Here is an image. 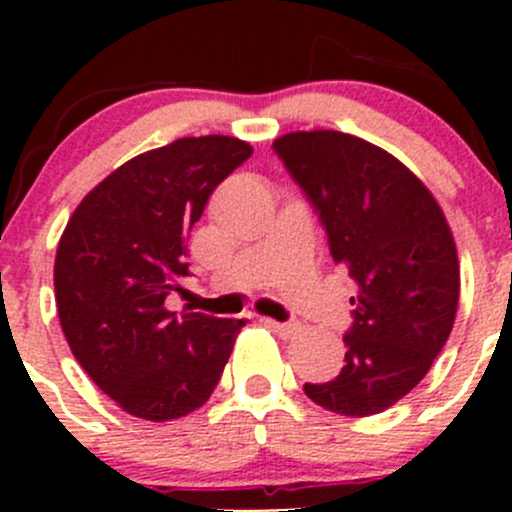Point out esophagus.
I'll list each match as a JSON object with an SVG mask.
<instances>
[{
    "instance_id": "34e87169",
    "label": "esophagus",
    "mask_w": 512,
    "mask_h": 512,
    "mask_svg": "<svg viewBox=\"0 0 512 512\" xmlns=\"http://www.w3.org/2000/svg\"><path fill=\"white\" fill-rule=\"evenodd\" d=\"M262 322H265L272 332H277L280 337H285V339L294 337V334L299 332V324H292V322H275V319H262Z\"/></svg>"
}]
</instances>
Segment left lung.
<instances>
[{"label":"left lung","instance_id":"obj_1","mask_svg":"<svg viewBox=\"0 0 512 512\" xmlns=\"http://www.w3.org/2000/svg\"><path fill=\"white\" fill-rule=\"evenodd\" d=\"M354 280L344 366L304 394L342 416H374L428 374L456 322L461 267L431 190L384 148L342 131L272 143Z\"/></svg>","mask_w":512,"mask_h":512}]
</instances>
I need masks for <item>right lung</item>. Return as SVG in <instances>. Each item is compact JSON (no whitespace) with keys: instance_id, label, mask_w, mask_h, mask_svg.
I'll use <instances>...</instances> for the list:
<instances>
[{"instance_id":"right-lung-1","label":"right lung","mask_w":512,"mask_h":512,"mask_svg":"<svg viewBox=\"0 0 512 512\" xmlns=\"http://www.w3.org/2000/svg\"><path fill=\"white\" fill-rule=\"evenodd\" d=\"M250 156L240 138H178L113 170L66 223L54 262L61 329L131 416H188L218 386L245 319L175 314L165 297L190 275L185 240L210 193Z\"/></svg>"}]
</instances>
